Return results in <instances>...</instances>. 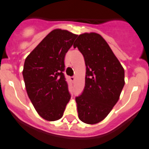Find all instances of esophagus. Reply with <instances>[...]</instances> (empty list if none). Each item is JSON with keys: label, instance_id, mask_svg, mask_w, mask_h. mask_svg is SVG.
<instances>
[{"label": "esophagus", "instance_id": "34e87169", "mask_svg": "<svg viewBox=\"0 0 149 149\" xmlns=\"http://www.w3.org/2000/svg\"><path fill=\"white\" fill-rule=\"evenodd\" d=\"M70 79H71V81H75V77H74V76H73V77H71V78H70Z\"/></svg>", "mask_w": 149, "mask_h": 149}]
</instances>
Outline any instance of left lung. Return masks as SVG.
<instances>
[{
  "label": "left lung",
  "mask_w": 149,
  "mask_h": 149,
  "mask_svg": "<svg viewBox=\"0 0 149 149\" xmlns=\"http://www.w3.org/2000/svg\"><path fill=\"white\" fill-rule=\"evenodd\" d=\"M73 46L81 52L86 65L84 89L75 98L78 117L84 123H98L120 98L125 84L124 69L98 33L81 34Z\"/></svg>",
  "instance_id": "8db88e82"
}]
</instances>
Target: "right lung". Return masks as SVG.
<instances>
[{
  "instance_id": "obj_1",
  "label": "right lung",
  "mask_w": 149,
  "mask_h": 149,
  "mask_svg": "<svg viewBox=\"0 0 149 149\" xmlns=\"http://www.w3.org/2000/svg\"><path fill=\"white\" fill-rule=\"evenodd\" d=\"M77 36L68 30L54 29L24 62L23 76L28 97L39 116L48 121L61 119L71 99L64 60Z\"/></svg>"
}]
</instances>
